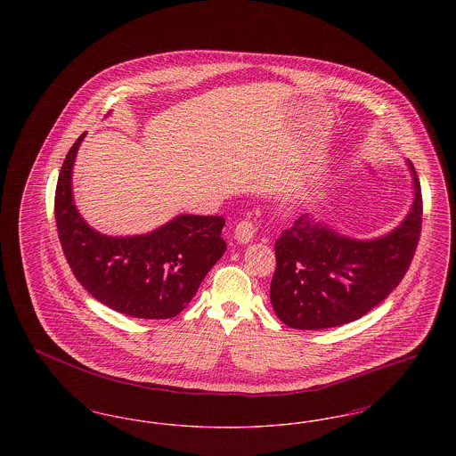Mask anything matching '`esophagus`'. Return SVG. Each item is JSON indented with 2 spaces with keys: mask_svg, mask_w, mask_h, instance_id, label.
Segmentation results:
<instances>
[{
  "mask_svg": "<svg viewBox=\"0 0 456 456\" xmlns=\"http://www.w3.org/2000/svg\"><path fill=\"white\" fill-rule=\"evenodd\" d=\"M255 224L251 220H240L238 225H236V231H234V236L238 239V242L240 244H246L249 242L253 236H255Z\"/></svg>",
  "mask_w": 456,
  "mask_h": 456,
  "instance_id": "34e87169",
  "label": "esophagus"
}]
</instances>
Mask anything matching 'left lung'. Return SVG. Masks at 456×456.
I'll return each instance as SVG.
<instances>
[{
	"label": "left lung",
	"mask_w": 456,
	"mask_h": 456,
	"mask_svg": "<svg viewBox=\"0 0 456 456\" xmlns=\"http://www.w3.org/2000/svg\"><path fill=\"white\" fill-rule=\"evenodd\" d=\"M412 210L385 238H344L301 216L275 240L270 301L283 323L322 330L362 318L390 296L413 260L422 231V193L412 164Z\"/></svg>",
	"instance_id": "obj_1"
}]
</instances>
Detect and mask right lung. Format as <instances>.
<instances>
[{"label": "right lung", "mask_w": 456, "mask_h": 456, "mask_svg": "<svg viewBox=\"0 0 456 456\" xmlns=\"http://www.w3.org/2000/svg\"><path fill=\"white\" fill-rule=\"evenodd\" d=\"M78 136L66 155L54 195L58 238L75 279L99 303L143 320L179 314L225 253L218 216H179L151 234L110 238L90 229L71 196Z\"/></svg>", "instance_id": "1"}]
</instances>
